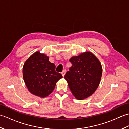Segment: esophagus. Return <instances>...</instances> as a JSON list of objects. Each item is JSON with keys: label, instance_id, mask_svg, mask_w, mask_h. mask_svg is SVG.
Wrapping results in <instances>:
<instances>
[{"label": "esophagus", "instance_id": "1", "mask_svg": "<svg viewBox=\"0 0 129 129\" xmlns=\"http://www.w3.org/2000/svg\"><path fill=\"white\" fill-rule=\"evenodd\" d=\"M65 73H66V70H64L62 71V72H61V74L62 75V76H64L65 74Z\"/></svg>", "mask_w": 129, "mask_h": 129}]
</instances>
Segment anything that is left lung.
Listing matches in <instances>:
<instances>
[{
	"label": "left lung",
	"mask_w": 129,
	"mask_h": 129,
	"mask_svg": "<svg viewBox=\"0 0 129 129\" xmlns=\"http://www.w3.org/2000/svg\"><path fill=\"white\" fill-rule=\"evenodd\" d=\"M72 67L64 78L74 96L79 100L94 94L99 85L102 75L100 61L92 53L86 52L69 60Z\"/></svg>",
	"instance_id": "1"
}]
</instances>
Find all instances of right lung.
I'll return each instance as SVG.
<instances>
[{
	"label": "right lung",
	"instance_id": "right-lung-1",
	"mask_svg": "<svg viewBox=\"0 0 129 129\" xmlns=\"http://www.w3.org/2000/svg\"><path fill=\"white\" fill-rule=\"evenodd\" d=\"M23 78L31 94L44 98L53 91L56 83L62 78L55 71V65L45 54L36 52L24 64Z\"/></svg>",
	"mask_w": 129,
	"mask_h": 129
}]
</instances>
